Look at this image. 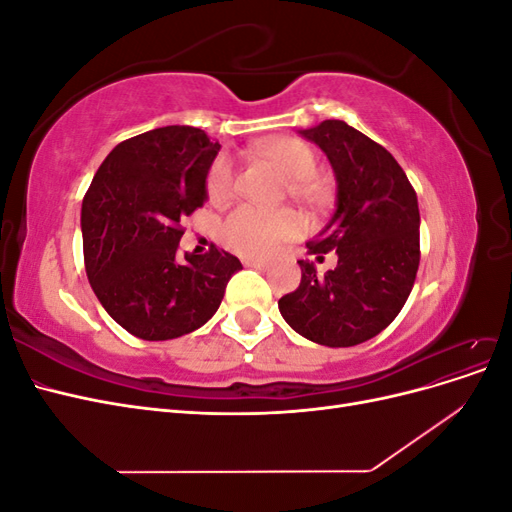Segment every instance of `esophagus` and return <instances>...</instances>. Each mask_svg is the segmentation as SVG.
Returning <instances> with one entry per match:
<instances>
[{
    "mask_svg": "<svg viewBox=\"0 0 512 512\" xmlns=\"http://www.w3.org/2000/svg\"><path fill=\"white\" fill-rule=\"evenodd\" d=\"M243 265L250 269H256V271H269L267 262H260V260H243Z\"/></svg>",
    "mask_w": 512,
    "mask_h": 512,
    "instance_id": "esophagus-1",
    "label": "esophagus"
}]
</instances>
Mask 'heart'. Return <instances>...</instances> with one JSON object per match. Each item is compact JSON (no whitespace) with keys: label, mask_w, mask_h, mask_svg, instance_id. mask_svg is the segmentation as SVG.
Segmentation results:
<instances>
[{"label":"heart","mask_w":512,"mask_h":512,"mask_svg":"<svg viewBox=\"0 0 512 512\" xmlns=\"http://www.w3.org/2000/svg\"><path fill=\"white\" fill-rule=\"evenodd\" d=\"M290 179L288 190L294 198L320 200L324 185L316 177V151L299 138H277L262 149ZM207 198L220 205L239 192V170L228 156L215 158L207 173ZM303 232V220L292 211H265L252 205H241L230 211L220 224L218 237L230 252L245 258H269L282 250V245L297 239Z\"/></svg>","instance_id":"b5f03b06"}]
</instances>
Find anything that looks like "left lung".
<instances>
[{
  "instance_id": "1",
  "label": "left lung",
  "mask_w": 512,
  "mask_h": 512,
  "mask_svg": "<svg viewBox=\"0 0 512 512\" xmlns=\"http://www.w3.org/2000/svg\"><path fill=\"white\" fill-rule=\"evenodd\" d=\"M301 136L327 153L337 181L333 218L307 250L318 260L335 250L337 267L318 275L299 260L301 284L277 305L309 342L348 348L389 327L410 297L421 260L418 200L391 153L346 121L327 119Z\"/></svg>"
}]
</instances>
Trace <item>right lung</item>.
Wrapping results in <instances>:
<instances>
[{
    "label": "right lung",
    "instance_id": "obj_1",
    "mask_svg": "<svg viewBox=\"0 0 512 512\" xmlns=\"http://www.w3.org/2000/svg\"><path fill=\"white\" fill-rule=\"evenodd\" d=\"M220 145L198 128L166 126L119 143L83 198L89 284L117 324L147 342L192 333L218 312L241 269L218 247L177 258L181 218L203 207Z\"/></svg>",
    "mask_w": 512,
    "mask_h": 512
}]
</instances>
